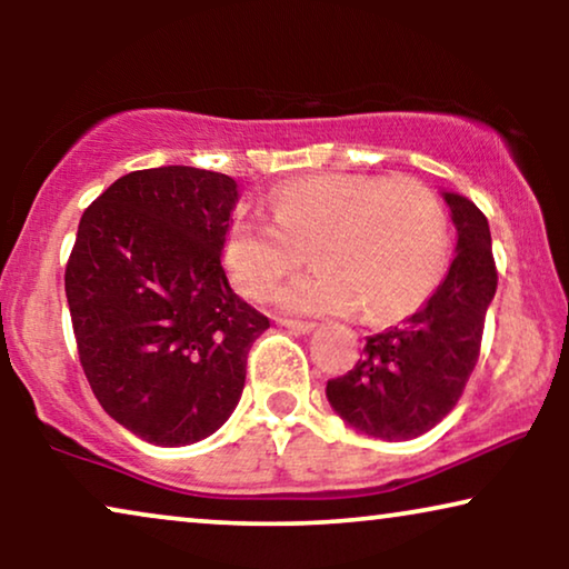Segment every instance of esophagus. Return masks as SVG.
Segmentation results:
<instances>
[{"label": "esophagus", "mask_w": 569, "mask_h": 569, "mask_svg": "<svg viewBox=\"0 0 569 569\" xmlns=\"http://www.w3.org/2000/svg\"><path fill=\"white\" fill-rule=\"evenodd\" d=\"M277 323L284 326V329H290V331H298V333H310L316 329L313 321H300V318H279Z\"/></svg>", "instance_id": "1"}]
</instances>
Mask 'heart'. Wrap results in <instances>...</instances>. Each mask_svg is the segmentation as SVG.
<instances>
[{"label": "heart", "mask_w": 569, "mask_h": 569, "mask_svg": "<svg viewBox=\"0 0 569 569\" xmlns=\"http://www.w3.org/2000/svg\"><path fill=\"white\" fill-rule=\"evenodd\" d=\"M271 217H238L222 259L253 300L274 298L308 261L321 263L287 287L282 302L302 313L399 318L425 302L448 259V214L417 181L331 173L298 178L271 193Z\"/></svg>", "instance_id": "heart-1"}]
</instances>
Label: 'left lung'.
Listing matches in <instances>:
<instances>
[{
	"mask_svg": "<svg viewBox=\"0 0 569 569\" xmlns=\"http://www.w3.org/2000/svg\"><path fill=\"white\" fill-rule=\"evenodd\" d=\"M442 199L458 236L446 279L407 321L368 337L347 376L326 383L333 411L372 438L411 440L432 430L477 368L497 290L492 236L473 201L450 191Z\"/></svg>",
	"mask_w": 569,
	"mask_h": 569,
	"instance_id": "obj_1",
	"label": "left lung"
}]
</instances>
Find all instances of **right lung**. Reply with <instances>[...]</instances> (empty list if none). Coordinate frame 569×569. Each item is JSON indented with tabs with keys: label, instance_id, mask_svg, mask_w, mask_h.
Here are the masks:
<instances>
[{
	"label": "right lung",
	"instance_id": "obj_1",
	"mask_svg": "<svg viewBox=\"0 0 569 569\" xmlns=\"http://www.w3.org/2000/svg\"><path fill=\"white\" fill-rule=\"evenodd\" d=\"M236 201L214 170H134L77 228L64 290L82 370L106 415L154 446L220 430L269 329L222 269Z\"/></svg>",
	"mask_w": 569,
	"mask_h": 569
}]
</instances>
